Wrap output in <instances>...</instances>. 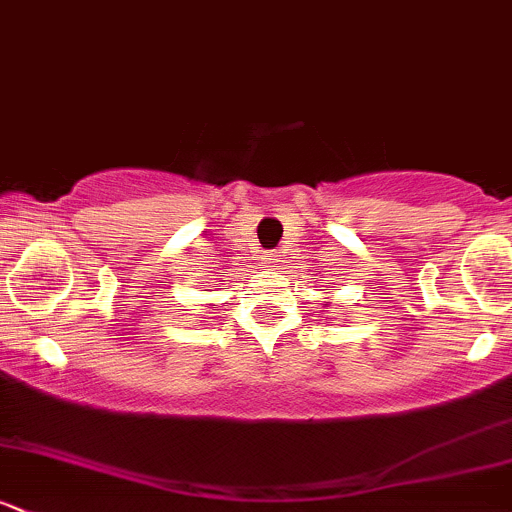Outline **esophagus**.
Masks as SVG:
<instances>
[{"mask_svg":"<svg viewBox=\"0 0 512 512\" xmlns=\"http://www.w3.org/2000/svg\"><path fill=\"white\" fill-rule=\"evenodd\" d=\"M262 264H264V267H276L274 252H267V255H262Z\"/></svg>","mask_w":512,"mask_h":512,"instance_id":"esophagus-1","label":"esophagus"}]
</instances>
